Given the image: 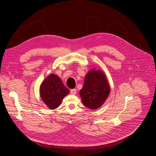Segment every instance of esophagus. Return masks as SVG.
Instances as JSON below:
<instances>
[{"label": "esophagus", "mask_w": 156, "mask_h": 156, "mask_svg": "<svg viewBox=\"0 0 156 156\" xmlns=\"http://www.w3.org/2000/svg\"><path fill=\"white\" fill-rule=\"evenodd\" d=\"M70 93L73 95H75L76 94V90L75 89H71L70 90Z\"/></svg>", "instance_id": "34e87169"}]
</instances>
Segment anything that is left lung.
<instances>
[{
	"label": "left lung",
	"instance_id": "left-lung-1",
	"mask_svg": "<svg viewBox=\"0 0 156 156\" xmlns=\"http://www.w3.org/2000/svg\"><path fill=\"white\" fill-rule=\"evenodd\" d=\"M110 93V87L104 73L92 69L87 74L80 95L83 104L90 109L100 108Z\"/></svg>",
	"mask_w": 156,
	"mask_h": 156
}]
</instances>
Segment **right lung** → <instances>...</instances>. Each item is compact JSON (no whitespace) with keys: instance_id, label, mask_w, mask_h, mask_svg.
I'll return each instance as SVG.
<instances>
[{"instance_id":"1","label":"right lung","mask_w":156,"mask_h":156,"mask_svg":"<svg viewBox=\"0 0 156 156\" xmlns=\"http://www.w3.org/2000/svg\"><path fill=\"white\" fill-rule=\"evenodd\" d=\"M40 93L47 107L54 109L59 106L63 98L69 93V90L64 85L59 76L51 74L42 82Z\"/></svg>"}]
</instances>
